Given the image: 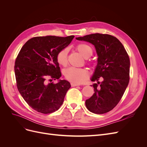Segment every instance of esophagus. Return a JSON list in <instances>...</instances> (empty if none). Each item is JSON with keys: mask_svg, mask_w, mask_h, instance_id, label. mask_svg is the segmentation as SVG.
I'll return each instance as SVG.
<instances>
[{"mask_svg": "<svg viewBox=\"0 0 147 147\" xmlns=\"http://www.w3.org/2000/svg\"><path fill=\"white\" fill-rule=\"evenodd\" d=\"M70 84H71V86H72V87L77 86H79V85H80V84H78L74 83H70Z\"/></svg>", "mask_w": 147, "mask_h": 147, "instance_id": "34e87169", "label": "esophagus"}]
</instances>
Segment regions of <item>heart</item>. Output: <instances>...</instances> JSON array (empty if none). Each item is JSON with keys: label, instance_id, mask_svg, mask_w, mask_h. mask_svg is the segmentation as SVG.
Returning a JSON list of instances; mask_svg holds the SVG:
<instances>
[{"label": "heart", "instance_id": "1", "mask_svg": "<svg viewBox=\"0 0 147 147\" xmlns=\"http://www.w3.org/2000/svg\"><path fill=\"white\" fill-rule=\"evenodd\" d=\"M75 49L84 58H88L92 55V48L86 44L80 43L75 47ZM57 63L62 66H65L68 63L67 48L61 49L56 56ZM64 76L66 80L74 83H80L89 77L88 71L84 68H75L71 67L64 70Z\"/></svg>", "mask_w": 147, "mask_h": 147}]
</instances>
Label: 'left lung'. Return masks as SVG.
<instances>
[{"mask_svg": "<svg viewBox=\"0 0 147 147\" xmlns=\"http://www.w3.org/2000/svg\"><path fill=\"white\" fill-rule=\"evenodd\" d=\"M94 45L97 65L91 81L94 93L86 100V108L96 114L107 113L121 99L129 82L130 60L123 44L115 37L99 33L76 38Z\"/></svg>", "mask_w": 147, "mask_h": 147, "instance_id": "left-lung-1", "label": "left lung"}]
</instances>
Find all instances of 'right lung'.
Masks as SVG:
<instances>
[{"mask_svg":"<svg viewBox=\"0 0 147 147\" xmlns=\"http://www.w3.org/2000/svg\"><path fill=\"white\" fill-rule=\"evenodd\" d=\"M74 37V35L33 37L26 42L16 57L17 88L27 104L38 112H55L63 103L70 83L66 80L48 83L47 80L51 82V79L55 80L61 77L56 56L69 45Z\"/></svg>","mask_w":147,"mask_h":147,"instance_id":"1","label":"right lung"}]
</instances>
